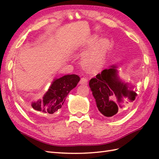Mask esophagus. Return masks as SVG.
<instances>
[{
  "label": "esophagus",
  "instance_id": "esophagus-1",
  "mask_svg": "<svg viewBox=\"0 0 159 159\" xmlns=\"http://www.w3.org/2000/svg\"><path fill=\"white\" fill-rule=\"evenodd\" d=\"M79 83L80 84H86L87 85V84H88V80L86 78H81Z\"/></svg>",
  "mask_w": 159,
  "mask_h": 159
}]
</instances>
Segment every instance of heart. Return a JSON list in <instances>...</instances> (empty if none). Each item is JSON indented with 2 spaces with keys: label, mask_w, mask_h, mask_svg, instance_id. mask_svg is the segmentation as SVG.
<instances>
[{
  "label": "heart",
  "mask_w": 159,
  "mask_h": 159,
  "mask_svg": "<svg viewBox=\"0 0 159 159\" xmlns=\"http://www.w3.org/2000/svg\"><path fill=\"white\" fill-rule=\"evenodd\" d=\"M98 39V35H91L83 44L84 48H88L82 57L84 68L89 71H95L104 63L110 47L108 39Z\"/></svg>",
  "instance_id": "heart-1"
}]
</instances>
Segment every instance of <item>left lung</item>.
Returning a JSON list of instances; mask_svg holds the SVG:
<instances>
[{
  "instance_id": "8db88e82",
  "label": "left lung",
  "mask_w": 159,
  "mask_h": 159,
  "mask_svg": "<svg viewBox=\"0 0 159 159\" xmlns=\"http://www.w3.org/2000/svg\"><path fill=\"white\" fill-rule=\"evenodd\" d=\"M117 68V65L110 66L89 81L99 111L106 117L112 118L119 108H123L125 99L133 102L137 96L134 87L119 78Z\"/></svg>"
}]
</instances>
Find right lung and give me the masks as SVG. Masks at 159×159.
<instances>
[{"instance_id":"1","label":"right lung","mask_w":159,"mask_h":159,"mask_svg":"<svg viewBox=\"0 0 159 159\" xmlns=\"http://www.w3.org/2000/svg\"><path fill=\"white\" fill-rule=\"evenodd\" d=\"M80 80L76 75H68L55 79L42 99L33 102L32 107L46 115H53L61 109L67 95Z\"/></svg>"}]
</instances>
